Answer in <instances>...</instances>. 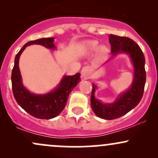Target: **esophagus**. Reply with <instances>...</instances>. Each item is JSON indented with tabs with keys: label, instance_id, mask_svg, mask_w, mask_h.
Listing matches in <instances>:
<instances>
[{
	"label": "esophagus",
	"instance_id": "esophagus-1",
	"mask_svg": "<svg viewBox=\"0 0 158 158\" xmlns=\"http://www.w3.org/2000/svg\"><path fill=\"white\" fill-rule=\"evenodd\" d=\"M90 66H85L82 69H81V76H82L85 79H88V77H89V75H90Z\"/></svg>",
	"mask_w": 158,
	"mask_h": 158
}]
</instances>
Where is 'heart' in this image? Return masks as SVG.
Segmentation results:
<instances>
[{"label": "heart", "instance_id": "obj_1", "mask_svg": "<svg viewBox=\"0 0 158 158\" xmlns=\"http://www.w3.org/2000/svg\"><path fill=\"white\" fill-rule=\"evenodd\" d=\"M88 48H89L90 50H92V51H94L96 50L99 46V42L97 41H90L88 42ZM108 52V49L106 48V46H102L99 48V55L104 56H106Z\"/></svg>", "mask_w": 158, "mask_h": 158}]
</instances>
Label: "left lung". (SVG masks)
Instances as JSON below:
<instances>
[{"mask_svg":"<svg viewBox=\"0 0 158 158\" xmlns=\"http://www.w3.org/2000/svg\"><path fill=\"white\" fill-rule=\"evenodd\" d=\"M108 39L111 47V52L115 55L120 52L128 53L131 57L135 68V78L131 87L112 104H102L94 97L96 85L93 84L90 105L97 116L102 119L119 118L135 108L142 99L146 84L145 57L138 44L128 37L109 35Z\"/></svg>","mask_w":158,"mask_h":158,"instance_id":"obj_1","label":"left lung"}]
</instances>
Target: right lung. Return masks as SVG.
<instances>
[{
	"label": "right lung",
	"mask_w": 158,
	"mask_h": 158,
	"mask_svg": "<svg viewBox=\"0 0 158 158\" xmlns=\"http://www.w3.org/2000/svg\"><path fill=\"white\" fill-rule=\"evenodd\" d=\"M53 38H43L30 41L23 46L15 58V64L12 71V88L16 102L23 110L32 117L39 119H49L56 117L62 111L69 94L79 81L80 73L73 76H64L60 85L50 93L44 95H36L29 92L21 82V77L19 67V57L27 46L40 44L47 48H55Z\"/></svg>",
	"instance_id": "add662e5"
}]
</instances>
